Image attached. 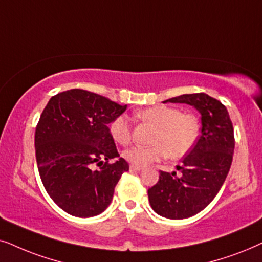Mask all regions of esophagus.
Segmentation results:
<instances>
[{"label":"esophagus","mask_w":262,"mask_h":262,"mask_svg":"<svg viewBox=\"0 0 262 262\" xmlns=\"http://www.w3.org/2000/svg\"><path fill=\"white\" fill-rule=\"evenodd\" d=\"M130 170H132V171H140V170H142V166L133 165V164H132V165H130Z\"/></svg>","instance_id":"obj_1"}]
</instances>
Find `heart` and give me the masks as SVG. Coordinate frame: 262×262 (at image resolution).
I'll return each mask as SVG.
<instances>
[{"mask_svg":"<svg viewBox=\"0 0 262 262\" xmlns=\"http://www.w3.org/2000/svg\"><path fill=\"white\" fill-rule=\"evenodd\" d=\"M141 120L157 125L153 135L155 145L133 146L125 149L123 157L133 165L146 166L169 155L180 158L187 155L196 144L200 135V122L193 114H182L179 109L166 105L147 107L138 113ZM111 138L117 144L127 145L132 138L130 121L125 115H120L109 125Z\"/></svg>","mask_w":262,"mask_h":262,"instance_id":"b5f03b06","label":"heart"}]
</instances>
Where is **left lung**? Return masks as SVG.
Instances as JSON below:
<instances>
[{
	"mask_svg": "<svg viewBox=\"0 0 262 262\" xmlns=\"http://www.w3.org/2000/svg\"><path fill=\"white\" fill-rule=\"evenodd\" d=\"M194 106L201 115V135L176 166L181 175L160 171L159 181L148 189L149 205L169 219L199 213L213 200L225 182L232 163L235 138L226 107L206 93H191L164 100Z\"/></svg>",
	"mask_w": 262,
	"mask_h": 262,
	"instance_id": "1",
	"label": "left lung"
}]
</instances>
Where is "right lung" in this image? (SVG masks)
<instances>
[{"mask_svg":"<svg viewBox=\"0 0 262 262\" xmlns=\"http://www.w3.org/2000/svg\"><path fill=\"white\" fill-rule=\"evenodd\" d=\"M125 109L74 89L51 97L41 113L34 135L38 170L45 190L67 213L95 217L110 205L129 165L120 158L109 124ZM111 159L117 162L109 163Z\"/></svg>","mask_w":262,"mask_h":262,"instance_id":"right-lung-1","label":"right lung"}]
</instances>
